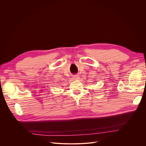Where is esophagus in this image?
<instances>
[{
    "label": "esophagus",
    "mask_w": 146,
    "mask_h": 146,
    "mask_svg": "<svg viewBox=\"0 0 146 146\" xmlns=\"http://www.w3.org/2000/svg\"><path fill=\"white\" fill-rule=\"evenodd\" d=\"M73 77L74 80H77V79H78L79 76H78V75H74V76H73Z\"/></svg>",
    "instance_id": "obj_1"
}]
</instances>
